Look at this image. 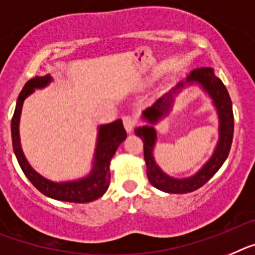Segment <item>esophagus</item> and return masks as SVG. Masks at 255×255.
Segmentation results:
<instances>
[{"mask_svg":"<svg viewBox=\"0 0 255 255\" xmlns=\"http://www.w3.org/2000/svg\"><path fill=\"white\" fill-rule=\"evenodd\" d=\"M123 126H125L128 133H130L133 130V128L136 127V121H134V118L129 117V115H126V117H123Z\"/></svg>","mask_w":255,"mask_h":255,"instance_id":"1","label":"esophagus"}]
</instances>
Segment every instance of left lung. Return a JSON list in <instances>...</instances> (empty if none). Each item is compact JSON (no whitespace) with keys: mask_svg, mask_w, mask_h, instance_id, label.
Wrapping results in <instances>:
<instances>
[{"mask_svg":"<svg viewBox=\"0 0 255 255\" xmlns=\"http://www.w3.org/2000/svg\"><path fill=\"white\" fill-rule=\"evenodd\" d=\"M198 84L212 99L219 115V142L212 156L195 175L185 179L170 177L156 164L153 158V147L156 144V130L153 126L169 114L173 107L174 97L186 85ZM146 125L134 129L143 142V158L146 163V172L150 183L154 187L168 194H186L200 189L218 172L229 156L234 137V113L230 95L225 85L216 77L212 68H199L187 75L183 82H180L169 92L160 96L151 106L146 108L141 115Z\"/></svg>","mask_w":255,"mask_h":255,"instance_id":"1","label":"left lung"}]
</instances>
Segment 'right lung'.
Returning <instances> with one entry per match:
<instances>
[{"label": "right lung", "instance_id": "obj_1", "mask_svg": "<svg viewBox=\"0 0 255 255\" xmlns=\"http://www.w3.org/2000/svg\"><path fill=\"white\" fill-rule=\"evenodd\" d=\"M52 82L50 74L43 77H35L29 79L24 85L20 95L17 97L15 112L11 121V137H12V147L21 170L26 178L32 182L35 189L42 194L55 200L69 201V203H90L101 198L106 192L110 185V160L114 156L115 151L123 141L127 133L123 127L121 119L109 123V125L99 126L97 128L96 149H95L94 163L87 176L74 181L65 182H54L47 180L43 176L35 172L26 160L20 143L19 134V123H20L21 109L23 104L28 96L38 88H45Z\"/></svg>", "mask_w": 255, "mask_h": 255}]
</instances>
